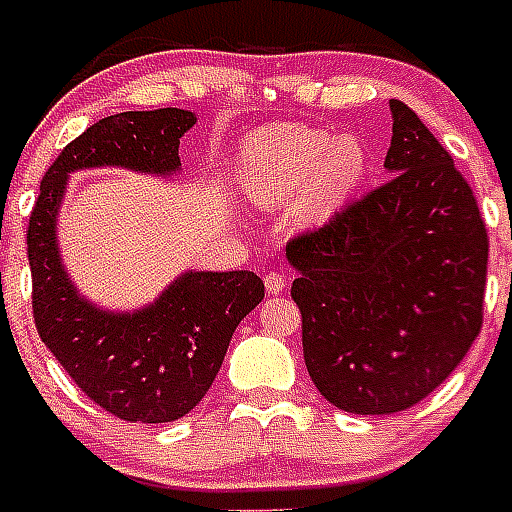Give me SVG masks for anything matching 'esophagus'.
<instances>
[{
	"label": "esophagus",
	"instance_id": "1",
	"mask_svg": "<svg viewBox=\"0 0 512 512\" xmlns=\"http://www.w3.org/2000/svg\"><path fill=\"white\" fill-rule=\"evenodd\" d=\"M265 287H268V292H271V295H279V292H284V287H287V279H284V273H281V271L265 273Z\"/></svg>",
	"mask_w": 512,
	"mask_h": 512
}]
</instances>
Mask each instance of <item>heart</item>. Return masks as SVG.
Wrapping results in <instances>:
<instances>
[{
    "label": "heart",
    "mask_w": 512,
    "mask_h": 512,
    "mask_svg": "<svg viewBox=\"0 0 512 512\" xmlns=\"http://www.w3.org/2000/svg\"><path fill=\"white\" fill-rule=\"evenodd\" d=\"M366 172L356 138H335L311 127H271L249 140L239 159V185L263 207H279L305 191L311 220L340 207Z\"/></svg>",
    "instance_id": "obj_1"
}]
</instances>
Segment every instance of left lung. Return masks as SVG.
Listing matches in <instances>:
<instances>
[{
  "mask_svg": "<svg viewBox=\"0 0 512 512\" xmlns=\"http://www.w3.org/2000/svg\"><path fill=\"white\" fill-rule=\"evenodd\" d=\"M390 111L388 180L287 244L308 374L353 414L420 404L484 324L489 236L473 188L412 108Z\"/></svg>",
  "mask_w": 512,
  "mask_h": 512,
  "instance_id": "left-lung-1",
  "label": "left lung"
}]
</instances>
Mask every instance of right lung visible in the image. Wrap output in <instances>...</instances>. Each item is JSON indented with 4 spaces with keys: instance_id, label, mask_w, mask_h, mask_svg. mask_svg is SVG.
Segmentation results:
<instances>
[{
    "instance_id": "add662e5",
    "label": "right lung",
    "mask_w": 512,
    "mask_h": 512,
    "mask_svg": "<svg viewBox=\"0 0 512 512\" xmlns=\"http://www.w3.org/2000/svg\"><path fill=\"white\" fill-rule=\"evenodd\" d=\"M196 124L191 111L156 108L100 119L44 172L28 217L31 308L42 342L100 409L127 422H172L199 404L239 321L265 297L249 271L185 273L154 305L111 316L79 297L58 260L55 215L68 172L119 164L167 175Z\"/></svg>"
}]
</instances>
